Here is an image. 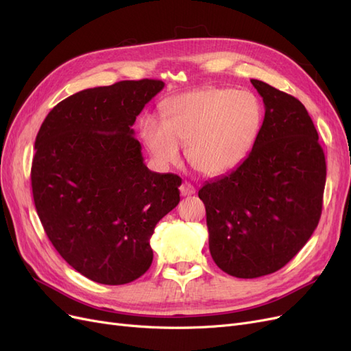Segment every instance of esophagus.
<instances>
[{
    "label": "esophagus",
    "mask_w": 351,
    "mask_h": 351,
    "mask_svg": "<svg viewBox=\"0 0 351 351\" xmlns=\"http://www.w3.org/2000/svg\"><path fill=\"white\" fill-rule=\"evenodd\" d=\"M180 193H182V196L195 195L196 193V189H195L193 184H190L189 182H183V184L180 186Z\"/></svg>",
    "instance_id": "esophagus-1"
}]
</instances>
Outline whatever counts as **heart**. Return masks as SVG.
I'll return each mask as SVG.
<instances>
[{
    "label": "heart",
    "mask_w": 351,
    "mask_h": 351,
    "mask_svg": "<svg viewBox=\"0 0 351 351\" xmlns=\"http://www.w3.org/2000/svg\"><path fill=\"white\" fill-rule=\"evenodd\" d=\"M164 121L145 117L141 134L158 162L176 164L180 145H187L189 162L199 173L221 176L236 168L253 146L262 111L249 92L202 89L164 105Z\"/></svg>",
    "instance_id": "b5f03b06"
}]
</instances>
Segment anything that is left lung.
I'll return each instance as SVG.
<instances>
[{
    "mask_svg": "<svg viewBox=\"0 0 351 351\" xmlns=\"http://www.w3.org/2000/svg\"><path fill=\"white\" fill-rule=\"evenodd\" d=\"M265 117L250 154L231 173L206 182L209 252L237 278L281 269L313 234L322 214L326 164L304 105L252 79Z\"/></svg>",
    "mask_w": 351,
    "mask_h": 351,
    "instance_id": "8db88e82",
    "label": "left lung"
}]
</instances>
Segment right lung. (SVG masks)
I'll return each instance as SVG.
<instances>
[{
    "label": "right lung",
    "mask_w": 351,
    "mask_h": 351,
    "mask_svg": "<svg viewBox=\"0 0 351 351\" xmlns=\"http://www.w3.org/2000/svg\"><path fill=\"white\" fill-rule=\"evenodd\" d=\"M162 88L142 79L80 90L38 132L30 173L38 217L61 258L95 282L142 277L155 226L180 202L182 178L151 171L132 129Z\"/></svg>",
    "instance_id": "1"
}]
</instances>
